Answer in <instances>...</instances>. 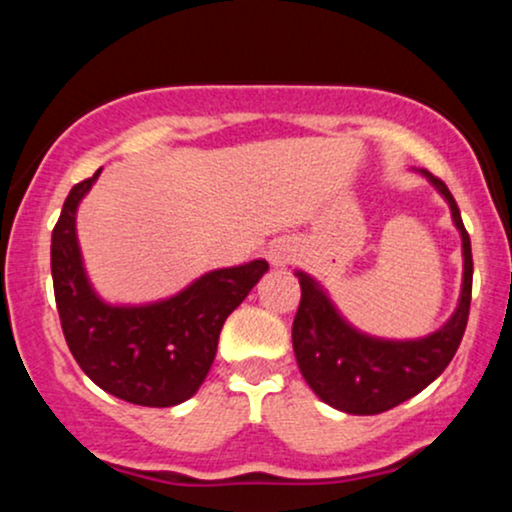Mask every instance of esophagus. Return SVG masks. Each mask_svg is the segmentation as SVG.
Returning <instances> with one entry per match:
<instances>
[{
	"instance_id": "34e87169",
	"label": "esophagus",
	"mask_w": 512,
	"mask_h": 512,
	"mask_svg": "<svg viewBox=\"0 0 512 512\" xmlns=\"http://www.w3.org/2000/svg\"><path fill=\"white\" fill-rule=\"evenodd\" d=\"M293 257H296V248H293L291 240H286V238L274 240L267 250V260L272 262L274 267H286Z\"/></svg>"
}]
</instances>
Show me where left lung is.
Instances as JSON below:
<instances>
[{"label":"left lung","instance_id":"1","mask_svg":"<svg viewBox=\"0 0 512 512\" xmlns=\"http://www.w3.org/2000/svg\"><path fill=\"white\" fill-rule=\"evenodd\" d=\"M448 202L452 223L462 238V289L455 313L443 327L419 339H380L344 320L327 291L298 269L301 305L293 320V354L310 390L346 414L370 416L407 402L448 368L462 342L472 303V243L443 180L421 170Z\"/></svg>","mask_w":512,"mask_h":512}]
</instances>
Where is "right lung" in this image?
I'll return each mask as SVG.
<instances>
[{"instance_id": "add662e5", "label": "right lung", "mask_w": 512, "mask_h": 512, "mask_svg": "<svg viewBox=\"0 0 512 512\" xmlns=\"http://www.w3.org/2000/svg\"><path fill=\"white\" fill-rule=\"evenodd\" d=\"M101 170L72 187L52 231V284L64 339L101 390L139 407H175L204 383L223 322L248 298L269 264L252 260L214 269L154 303L103 301L88 281L76 238V209Z\"/></svg>"}]
</instances>
